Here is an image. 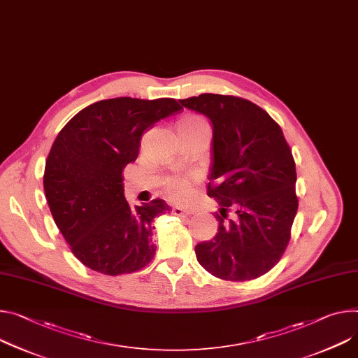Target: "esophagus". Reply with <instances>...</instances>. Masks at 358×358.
<instances>
[{
	"label": "esophagus",
	"instance_id": "obj_1",
	"mask_svg": "<svg viewBox=\"0 0 358 358\" xmlns=\"http://www.w3.org/2000/svg\"><path fill=\"white\" fill-rule=\"evenodd\" d=\"M173 214H174V215H180V217H184V215L192 214V211H191V210L181 208V207H174V208H173Z\"/></svg>",
	"mask_w": 358,
	"mask_h": 358
}]
</instances>
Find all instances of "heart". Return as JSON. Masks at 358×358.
I'll list each match as a JSON object with an SVG mask.
<instances>
[{
  "label": "heart",
  "mask_w": 358,
  "mask_h": 358,
  "mask_svg": "<svg viewBox=\"0 0 358 358\" xmlns=\"http://www.w3.org/2000/svg\"><path fill=\"white\" fill-rule=\"evenodd\" d=\"M184 122H201L200 118H189V120H185ZM167 187V191L170 194V197L174 200V201H178V203H182L185 200L189 199L191 196V185L189 182L185 180V178H170L166 184Z\"/></svg>",
  "instance_id": "obj_1"
}]
</instances>
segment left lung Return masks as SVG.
<instances>
[{
	"label": "left lung",
	"instance_id": "8db88e82",
	"mask_svg": "<svg viewBox=\"0 0 358 358\" xmlns=\"http://www.w3.org/2000/svg\"><path fill=\"white\" fill-rule=\"evenodd\" d=\"M180 103L213 125L207 194L220 204L218 233L196 245L199 263L222 280L263 275L285 251L299 208L296 162L281 128L238 96L201 94ZM230 206L236 218L225 222Z\"/></svg>",
	"mask_w": 358,
	"mask_h": 358
}]
</instances>
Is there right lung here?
<instances>
[{
	"label": "right lung",
	"instance_id": "1",
	"mask_svg": "<svg viewBox=\"0 0 358 358\" xmlns=\"http://www.w3.org/2000/svg\"><path fill=\"white\" fill-rule=\"evenodd\" d=\"M181 110L174 99L118 96L85 107L57 136L45 162V199L85 267L120 275L152 259V221L170 207L159 199L129 206L122 171L137 159L147 129Z\"/></svg>",
	"mask_w": 358,
	"mask_h": 358
}]
</instances>
